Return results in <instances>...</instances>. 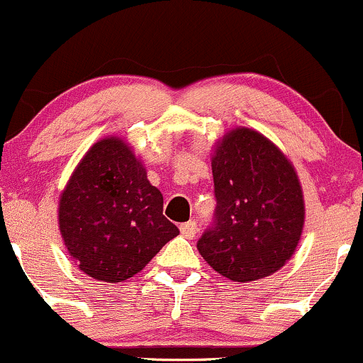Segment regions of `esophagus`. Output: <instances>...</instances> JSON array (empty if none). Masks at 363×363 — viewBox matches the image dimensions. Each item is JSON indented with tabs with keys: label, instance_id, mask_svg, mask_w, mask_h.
Here are the masks:
<instances>
[{
	"label": "esophagus",
	"instance_id": "34e87169",
	"mask_svg": "<svg viewBox=\"0 0 363 363\" xmlns=\"http://www.w3.org/2000/svg\"><path fill=\"white\" fill-rule=\"evenodd\" d=\"M180 231H182V235L185 236V238L192 240L194 236L197 235V223H195V221H186V223H183V225L180 226Z\"/></svg>",
	"mask_w": 363,
	"mask_h": 363
}]
</instances>
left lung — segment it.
I'll list each match as a JSON object with an SVG mask.
<instances>
[{
	"instance_id": "8db88e82",
	"label": "left lung",
	"mask_w": 363,
	"mask_h": 363,
	"mask_svg": "<svg viewBox=\"0 0 363 363\" xmlns=\"http://www.w3.org/2000/svg\"><path fill=\"white\" fill-rule=\"evenodd\" d=\"M213 225L197 242L213 269L245 283L284 266L303 228V195L290 161L266 137L236 128L213 156Z\"/></svg>"
}]
</instances>
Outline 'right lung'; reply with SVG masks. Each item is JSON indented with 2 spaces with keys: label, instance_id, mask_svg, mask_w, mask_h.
Masks as SVG:
<instances>
[{
  "label": "right lung",
  "instance_id": "1",
  "mask_svg": "<svg viewBox=\"0 0 363 363\" xmlns=\"http://www.w3.org/2000/svg\"><path fill=\"white\" fill-rule=\"evenodd\" d=\"M60 230L80 271L120 283L149 264L180 230L162 216V195L116 137L94 144L60 201Z\"/></svg>",
  "mask_w": 363,
  "mask_h": 363
}]
</instances>
